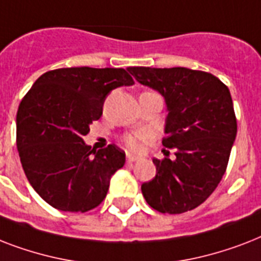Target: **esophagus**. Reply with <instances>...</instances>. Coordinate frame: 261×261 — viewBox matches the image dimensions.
I'll return each instance as SVG.
<instances>
[{
    "instance_id": "34e87169",
    "label": "esophagus",
    "mask_w": 261,
    "mask_h": 261,
    "mask_svg": "<svg viewBox=\"0 0 261 261\" xmlns=\"http://www.w3.org/2000/svg\"><path fill=\"white\" fill-rule=\"evenodd\" d=\"M139 157H137V155H133V154H127V163H135V161H138Z\"/></svg>"
}]
</instances>
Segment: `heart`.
<instances>
[{"label":"heart","mask_w":261,"mask_h":261,"mask_svg":"<svg viewBox=\"0 0 261 261\" xmlns=\"http://www.w3.org/2000/svg\"><path fill=\"white\" fill-rule=\"evenodd\" d=\"M151 137V133L147 130L137 131V133H131L123 137V143L124 146L131 151H139L142 149V145L147 142Z\"/></svg>","instance_id":"1"}]
</instances>
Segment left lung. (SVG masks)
Returning <instances> with one entry per match:
<instances>
[{
  "label": "left lung",
  "instance_id": "1",
  "mask_svg": "<svg viewBox=\"0 0 261 261\" xmlns=\"http://www.w3.org/2000/svg\"><path fill=\"white\" fill-rule=\"evenodd\" d=\"M135 80L159 90L168 107L164 147L153 159L157 173L143 182V198L160 213L181 214L200 206L226 172L237 134L229 88L211 73L187 67H128Z\"/></svg>",
  "mask_w": 261,
  "mask_h": 261
}]
</instances>
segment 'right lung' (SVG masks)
I'll return each instance as SVG.
<instances>
[{
    "label": "right lung",
    "mask_w": 261,
    "mask_h": 261,
    "mask_svg": "<svg viewBox=\"0 0 261 261\" xmlns=\"http://www.w3.org/2000/svg\"><path fill=\"white\" fill-rule=\"evenodd\" d=\"M133 84L124 69L63 67L40 75L22 97L16 118L18 155L30 184L50 206L87 213L106 199L126 154L114 143L92 150L84 135L102 115L111 90Z\"/></svg>",
    "instance_id": "obj_1"
}]
</instances>
